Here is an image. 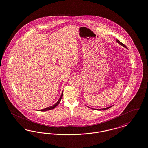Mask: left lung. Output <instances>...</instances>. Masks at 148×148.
Instances as JSON below:
<instances>
[{
  "label": "left lung",
  "mask_w": 148,
  "mask_h": 148,
  "mask_svg": "<svg viewBox=\"0 0 148 148\" xmlns=\"http://www.w3.org/2000/svg\"><path fill=\"white\" fill-rule=\"evenodd\" d=\"M116 41L118 43V44H119L120 45H122L123 46V47H125V48H127V46H125V45H124V44H123V43H122L121 42H120L118 39H116ZM113 106H110V107H106V108H102V109H93V108H92V109H95V110H106V109H109V108H110L111 107H112Z\"/></svg>",
  "instance_id": "left-lung-1"
}]
</instances>
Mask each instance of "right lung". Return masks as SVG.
I'll list each match as a JSON object with an SVG mask.
<instances>
[{"instance_id":"obj_1","label":"right lung","mask_w":148,"mask_h":148,"mask_svg":"<svg viewBox=\"0 0 148 148\" xmlns=\"http://www.w3.org/2000/svg\"><path fill=\"white\" fill-rule=\"evenodd\" d=\"M62 96H63V91H62V94H61V96L60 97V98H59V99L58 100V102H57V103H55L54 105H53V106H50V107H47V108H44V109H40V110H39L38 111H42V112H44V111H47V110H51V109H54L57 106H58V104H59V103L60 102V101H61V98H62Z\"/></svg>"}]
</instances>
